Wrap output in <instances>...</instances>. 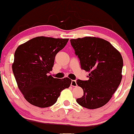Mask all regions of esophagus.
I'll list each match as a JSON object with an SVG mask.
<instances>
[{
    "mask_svg": "<svg viewBox=\"0 0 134 134\" xmlns=\"http://www.w3.org/2000/svg\"><path fill=\"white\" fill-rule=\"evenodd\" d=\"M71 86H72V87H76V86H77V84H76V80H71Z\"/></svg>",
    "mask_w": 134,
    "mask_h": 134,
    "instance_id": "1",
    "label": "esophagus"
}]
</instances>
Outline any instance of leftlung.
I'll list each match as a JSON object with an SVG mask.
<instances>
[{
  "mask_svg": "<svg viewBox=\"0 0 134 134\" xmlns=\"http://www.w3.org/2000/svg\"><path fill=\"white\" fill-rule=\"evenodd\" d=\"M70 42L82 69L89 72L88 80H76L83 91V96L76 99V102L87 109L102 107L121 83L122 56L109 42L98 37L71 39Z\"/></svg>",
  "mask_w": 134,
  "mask_h": 134,
  "instance_id": "left-lung-1",
  "label": "left lung"
}]
</instances>
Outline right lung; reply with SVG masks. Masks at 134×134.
<instances>
[{
    "label": "right lung",
    "instance_id": "add662e5",
    "mask_svg": "<svg viewBox=\"0 0 134 134\" xmlns=\"http://www.w3.org/2000/svg\"><path fill=\"white\" fill-rule=\"evenodd\" d=\"M68 38L37 37L18 46L14 53L13 71L18 87L27 101L39 108L56 103L61 92L68 88V78L54 79L52 71L55 56L65 47Z\"/></svg>",
    "mask_w": 134,
    "mask_h": 134
}]
</instances>
